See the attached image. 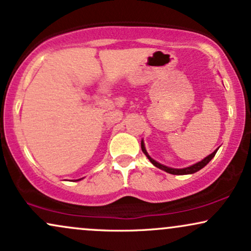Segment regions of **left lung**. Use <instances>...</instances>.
<instances>
[{"mask_svg":"<svg viewBox=\"0 0 251 251\" xmlns=\"http://www.w3.org/2000/svg\"><path fill=\"white\" fill-rule=\"evenodd\" d=\"M142 150H143L144 153H145L146 157L149 158L150 162H151L152 164H153V165L155 166V168H158V169H160V170H164V171L168 172V174H171V175H191V174H195V172L200 171L201 169H203L204 166H205L206 164H208V163L210 162V160H211L212 158L215 157L216 152H217V150H218V149L216 150V151L212 152L211 154H209L208 157L204 158L203 160H201V162L196 163V164H194V165L189 166V168H184V169H172V168H168V166L162 165V164H159L158 162H155L154 159H152V158L150 157L148 152H146L145 145H144V142H143V140H142Z\"/></svg>","mask_w":251,"mask_h":251,"instance_id":"obj_1","label":"left lung"}]
</instances>
